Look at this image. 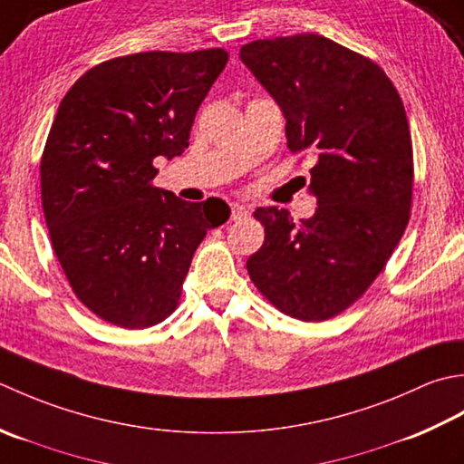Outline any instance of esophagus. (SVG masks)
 Wrapping results in <instances>:
<instances>
[{"instance_id":"obj_1","label":"esophagus","mask_w":464,"mask_h":464,"mask_svg":"<svg viewBox=\"0 0 464 464\" xmlns=\"http://www.w3.org/2000/svg\"><path fill=\"white\" fill-rule=\"evenodd\" d=\"M250 216L248 208L242 206V204H232V220H246Z\"/></svg>"}]
</instances>
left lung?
<instances>
[{"mask_svg": "<svg viewBox=\"0 0 464 464\" xmlns=\"http://www.w3.org/2000/svg\"><path fill=\"white\" fill-rule=\"evenodd\" d=\"M240 60L286 118L292 154L310 150L316 212H254L264 244L250 278L285 314L320 323L346 310L382 272L412 204V140L399 92L382 68L324 35L240 47Z\"/></svg>", "mask_w": 464, "mask_h": 464, "instance_id": "1", "label": "left lung"}]
</instances>
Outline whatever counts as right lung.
Returning a JSON list of instances; mask_svg holds the SVG:
<instances>
[{"instance_id": "add662e5", "label": "right lung", "mask_w": 464, "mask_h": 464, "mask_svg": "<svg viewBox=\"0 0 464 464\" xmlns=\"http://www.w3.org/2000/svg\"><path fill=\"white\" fill-rule=\"evenodd\" d=\"M226 62L222 47L121 55L83 73L55 113L40 164L45 224L73 295L110 324L172 314L196 248L230 218L218 198L152 186L154 160L188 148Z\"/></svg>"}]
</instances>
